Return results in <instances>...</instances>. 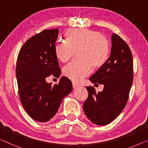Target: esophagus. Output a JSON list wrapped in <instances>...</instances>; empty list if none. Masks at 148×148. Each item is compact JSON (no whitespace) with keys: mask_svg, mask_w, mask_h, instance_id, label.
I'll return each mask as SVG.
<instances>
[{"mask_svg":"<svg viewBox=\"0 0 148 148\" xmlns=\"http://www.w3.org/2000/svg\"><path fill=\"white\" fill-rule=\"evenodd\" d=\"M72 87H73V88H78L79 87V85H78L77 84H76V83H74V82H72Z\"/></svg>","mask_w":148,"mask_h":148,"instance_id":"esophagus-1","label":"esophagus"}]
</instances>
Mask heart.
Segmentation results:
<instances>
[{
  "instance_id": "heart-1",
  "label": "heart",
  "mask_w": 148,
  "mask_h": 148,
  "mask_svg": "<svg viewBox=\"0 0 148 148\" xmlns=\"http://www.w3.org/2000/svg\"><path fill=\"white\" fill-rule=\"evenodd\" d=\"M66 40L55 46V54L62 62H66L78 52L79 60L63 68V74L76 82L91 73L92 66L100 68L108 60L110 42L102 33L86 28H73L66 32Z\"/></svg>"
}]
</instances>
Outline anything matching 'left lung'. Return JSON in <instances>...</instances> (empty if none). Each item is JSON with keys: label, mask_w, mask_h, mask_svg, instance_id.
Here are the masks:
<instances>
[{"label": "left lung", "mask_w": 148, "mask_h": 148, "mask_svg": "<svg viewBox=\"0 0 148 148\" xmlns=\"http://www.w3.org/2000/svg\"><path fill=\"white\" fill-rule=\"evenodd\" d=\"M111 54L106 64L90 80L103 84L102 92L86 86L88 96L83 103L87 118L96 125H107L126 105L134 78L133 58L128 45L116 34L112 36Z\"/></svg>", "instance_id": "left-lung-1"}]
</instances>
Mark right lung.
Listing matches in <instances>:
<instances>
[{
    "label": "right lung",
    "instance_id": "add662e5",
    "mask_svg": "<svg viewBox=\"0 0 148 148\" xmlns=\"http://www.w3.org/2000/svg\"><path fill=\"white\" fill-rule=\"evenodd\" d=\"M57 28L44 30L22 46L18 55L16 74L19 98L27 114L45 122L55 116L62 99L72 90V82L62 76L57 84L47 83L46 77L58 78L61 70L55 54Z\"/></svg>",
    "mask_w": 148,
    "mask_h": 148
}]
</instances>
